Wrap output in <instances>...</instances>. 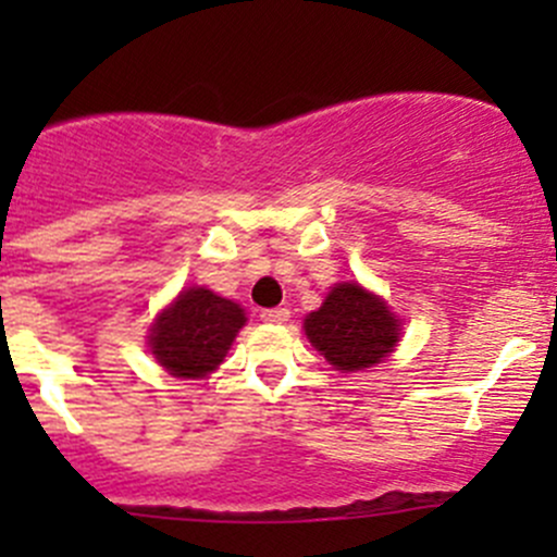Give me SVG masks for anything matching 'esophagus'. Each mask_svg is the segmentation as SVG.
<instances>
[{
	"mask_svg": "<svg viewBox=\"0 0 557 557\" xmlns=\"http://www.w3.org/2000/svg\"><path fill=\"white\" fill-rule=\"evenodd\" d=\"M290 318V310L285 307H274V310H261L263 323H285Z\"/></svg>",
	"mask_w": 557,
	"mask_h": 557,
	"instance_id": "34e87169",
	"label": "esophagus"
}]
</instances>
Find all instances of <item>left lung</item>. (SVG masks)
I'll use <instances>...</instances> for the list:
<instances>
[{"mask_svg":"<svg viewBox=\"0 0 557 557\" xmlns=\"http://www.w3.org/2000/svg\"><path fill=\"white\" fill-rule=\"evenodd\" d=\"M305 334L336 372H361L391 356L401 323L363 285L339 283L329 290L320 310L307 314Z\"/></svg>","mask_w":557,"mask_h":557,"instance_id":"obj_1","label":"left lung"}]
</instances>
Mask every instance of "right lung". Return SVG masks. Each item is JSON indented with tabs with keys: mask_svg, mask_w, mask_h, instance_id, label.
Returning <instances> with one entry per match:
<instances>
[{
	"mask_svg": "<svg viewBox=\"0 0 557 557\" xmlns=\"http://www.w3.org/2000/svg\"><path fill=\"white\" fill-rule=\"evenodd\" d=\"M245 310L207 288H185L150 325L148 347L174 377H205L226 358Z\"/></svg>",
	"mask_w": 557,
	"mask_h": 557,
	"instance_id": "add662e5",
	"label": "right lung"
}]
</instances>
